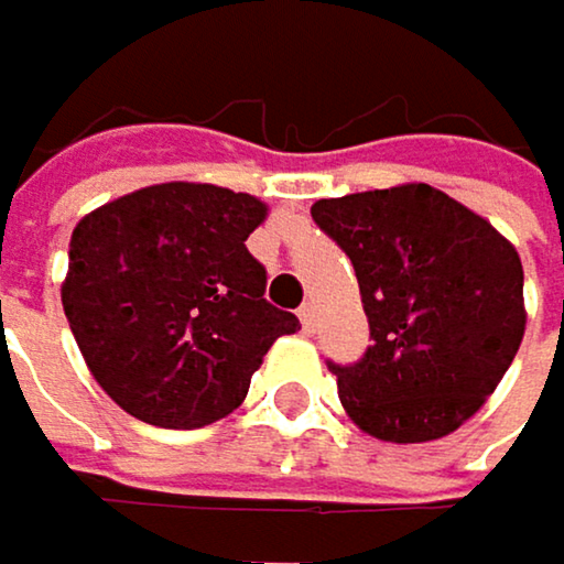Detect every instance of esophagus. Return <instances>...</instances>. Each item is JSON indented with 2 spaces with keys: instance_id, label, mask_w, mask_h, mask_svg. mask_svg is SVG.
Masks as SVG:
<instances>
[{
  "instance_id": "esophagus-1",
  "label": "esophagus",
  "mask_w": 564,
  "mask_h": 564,
  "mask_svg": "<svg viewBox=\"0 0 564 564\" xmlns=\"http://www.w3.org/2000/svg\"><path fill=\"white\" fill-rule=\"evenodd\" d=\"M297 317H301V328L311 335V332H314V307H311V304H304V307L297 311Z\"/></svg>"
}]
</instances>
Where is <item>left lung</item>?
I'll return each mask as SVG.
<instances>
[{"label":"left lung","mask_w":564,"mask_h":564,"mask_svg":"<svg viewBox=\"0 0 564 564\" xmlns=\"http://www.w3.org/2000/svg\"><path fill=\"white\" fill-rule=\"evenodd\" d=\"M311 216L348 253L372 332L355 365H332L351 423L386 443L460 430L524 338L518 250L426 182L317 199Z\"/></svg>","instance_id":"left-lung-1"}]
</instances>
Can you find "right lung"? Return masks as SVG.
I'll list each match as a JSON object with an SVG mask.
<instances>
[{"label":"right lung","mask_w":564,"mask_h":564,"mask_svg":"<svg viewBox=\"0 0 564 564\" xmlns=\"http://www.w3.org/2000/svg\"><path fill=\"white\" fill-rule=\"evenodd\" d=\"M267 206L206 182H162L87 213L59 297L97 386L165 430L229 416L280 335L301 321L267 304L247 236Z\"/></svg>","instance_id":"obj_1"}]
</instances>
